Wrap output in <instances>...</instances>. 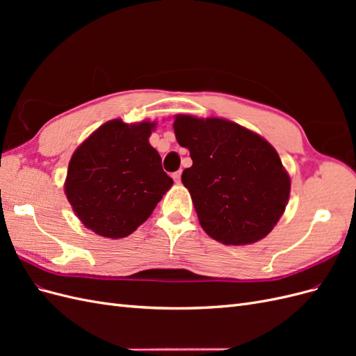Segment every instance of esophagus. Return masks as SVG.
Returning a JSON list of instances; mask_svg holds the SVG:
<instances>
[{
	"mask_svg": "<svg viewBox=\"0 0 356 356\" xmlns=\"http://www.w3.org/2000/svg\"><path fill=\"white\" fill-rule=\"evenodd\" d=\"M172 178H174V181L177 182V184H179V182H181V170L175 172V174H172Z\"/></svg>",
	"mask_w": 356,
	"mask_h": 356,
	"instance_id": "obj_1",
	"label": "esophagus"
}]
</instances>
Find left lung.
<instances>
[{
  "label": "left lung",
  "instance_id": "1",
  "mask_svg": "<svg viewBox=\"0 0 356 356\" xmlns=\"http://www.w3.org/2000/svg\"><path fill=\"white\" fill-rule=\"evenodd\" d=\"M177 141L191 168L181 181L202 229L224 245H250L273 230L286 208L291 179L266 139L224 118L178 114Z\"/></svg>",
  "mask_w": 356,
  "mask_h": 356
}]
</instances>
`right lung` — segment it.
I'll list each match as a JSON object with an SVG mask.
<instances>
[{
  "instance_id": "obj_1",
  "label": "right lung",
  "mask_w": 356,
  "mask_h": 356,
  "mask_svg": "<svg viewBox=\"0 0 356 356\" xmlns=\"http://www.w3.org/2000/svg\"><path fill=\"white\" fill-rule=\"evenodd\" d=\"M156 123H104L75 149L65 195L86 229L110 239L135 232L174 181L148 138Z\"/></svg>"
}]
</instances>
